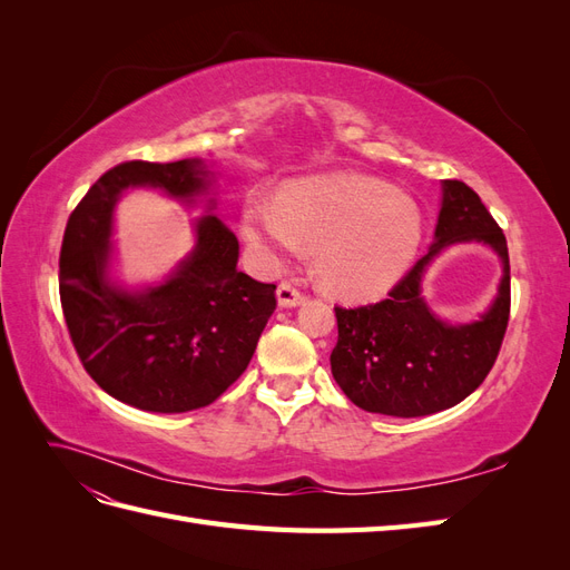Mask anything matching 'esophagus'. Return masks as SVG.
<instances>
[{"instance_id":"34e87169","label":"esophagus","mask_w":570,"mask_h":570,"mask_svg":"<svg viewBox=\"0 0 570 570\" xmlns=\"http://www.w3.org/2000/svg\"><path fill=\"white\" fill-rule=\"evenodd\" d=\"M302 299H304V295H302L299 287L295 283H281L278 285V304L281 306L292 308V306L302 304Z\"/></svg>"}]
</instances>
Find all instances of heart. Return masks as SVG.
Wrapping results in <instances>:
<instances>
[{
  "label": "heart",
  "instance_id": "1",
  "mask_svg": "<svg viewBox=\"0 0 570 570\" xmlns=\"http://www.w3.org/2000/svg\"><path fill=\"white\" fill-rule=\"evenodd\" d=\"M243 230L271 258L316 252L321 283L347 299L387 292L411 266L423 237L421 209L375 178L331 174L287 185L278 202L254 193Z\"/></svg>",
  "mask_w": 570,
  "mask_h": 570
}]
</instances>
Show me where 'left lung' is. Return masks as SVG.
Wrapping results in <instances>:
<instances>
[{"label":"left lung","mask_w":570,"mask_h":570,"mask_svg":"<svg viewBox=\"0 0 570 570\" xmlns=\"http://www.w3.org/2000/svg\"><path fill=\"white\" fill-rule=\"evenodd\" d=\"M456 242L488 244L505 264L489 314L465 326L440 322L420 297L424 268L444 246ZM509 312L507 237L469 185L444 180L430 252L387 292V299L354 308L335 306L333 377L358 409L396 419L430 416L463 402L485 381L502 350Z\"/></svg>","instance_id":"left-lung-1"}]
</instances>
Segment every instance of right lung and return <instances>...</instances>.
<instances>
[{
	"instance_id": "right-lung-1",
	"label": "right lung",
	"mask_w": 570,
	"mask_h": 570,
	"mask_svg": "<svg viewBox=\"0 0 570 570\" xmlns=\"http://www.w3.org/2000/svg\"><path fill=\"white\" fill-rule=\"evenodd\" d=\"M199 159L126 161L107 170L66 223L59 295L73 347L114 400L154 413L209 406L249 366L275 308V285L237 271L239 245L218 216L197 220V245L161 285L142 292L107 278L114 206L128 187H161L193 202L206 193Z\"/></svg>"
}]
</instances>
